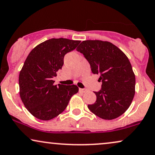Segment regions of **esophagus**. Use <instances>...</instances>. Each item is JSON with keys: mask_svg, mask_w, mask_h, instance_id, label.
I'll list each match as a JSON object with an SVG mask.
<instances>
[{"mask_svg": "<svg viewBox=\"0 0 155 155\" xmlns=\"http://www.w3.org/2000/svg\"><path fill=\"white\" fill-rule=\"evenodd\" d=\"M79 90L81 93H84V92L87 91V89H79Z\"/></svg>", "mask_w": 155, "mask_h": 155, "instance_id": "34e87169", "label": "esophagus"}]
</instances>
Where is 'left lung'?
<instances>
[{"label": "left lung", "instance_id": "1", "mask_svg": "<svg viewBox=\"0 0 155 155\" xmlns=\"http://www.w3.org/2000/svg\"><path fill=\"white\" fill-rule=\"evenodd\" d=\"M77 51L83 54L94 74L100 75V91H95L97 100L88 108L106 120L123 114L132 103L135 94V75L130 60L118 47L108 41H82Z\"/></svg>", "mask_w": 155, "mask_h": 155}]
</instances>
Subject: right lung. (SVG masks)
<instances>
[{
	"instance_id": "right-lung-1",
	"label": "right lung",
	"mask_w": 155,
	"mask_h": 155,
	"mask_svg": "<svg viewBox=\"0 0 155 155\" xmlns=\"http://www.w3.org/2000/svg\"><path fill=\"white\" fill-rule=\"evenodd\" d=\"M81 42L60 38L48 39L36 46L25 59L19 74V93L25 108L41 120H51L65 110L76 85H54L52 78L64 65L66 54Z\"/></svg>"
}]
</instances>
